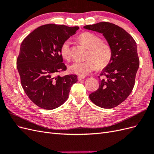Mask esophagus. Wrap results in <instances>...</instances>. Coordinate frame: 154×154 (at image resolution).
<instances>
[{"label": "esophagus", "mask_w": 154, "mask_h": 154, "mask_svg": "<svg viewBox=\"0 0 154 154\" xmlns=\"http://www.w3.org/2000/svg\"><path fill=\"white\" fill-rule=\"evenodd\" d=\"M85 78V76H78V80H79V81H80V80H83V79Z\"/></svg>", "instance_id": "obj_1"}]
</instances>
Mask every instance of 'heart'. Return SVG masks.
<instances>
[{"label": "heart", "mask_w": 154, "mask_h": 154, "mask_svg": "<svg viewBox=\"0 0 154 154\" xmlns=\"http://www.w3.org/2000/svg\"><path fill=\"white\" fill-rule=\"evenodd\" d=\"M78 39L88 51L87 54L88 60L85 61H77L69 66V71L73 74L84 76L92 72L97 67L103 69L108 66L112 57L110 45L102 42L101 38L90 32H84L79 35ZM62 57L66 60L71 58V42L67 40L60 48Z\"/></svg>", "instance_id": "obj_1"}]
</instances>
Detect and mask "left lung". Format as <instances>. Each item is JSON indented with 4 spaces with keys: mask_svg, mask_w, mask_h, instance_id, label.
Listing matches in <instances>:
<instances>
[{
    "mask_svg": "<svg viewBox=\"0 0 154 154\" xmlns=\"http://www.w3.org/2000/svg\"><path fill=\"white\" fill-rule=\"evenodd\" d=\"M83 27L103 34L112 51L110 62L98 76V89L91 93L89 98L101 108H114L127 98L134 87L139 66L136 42L125 29L110 22Z\"/></svg>",
    "mask_w": 154,
    "mask_h": 154,
    "instance_id": "8db88e82",
    "label": "left lung"
}]
</instances>
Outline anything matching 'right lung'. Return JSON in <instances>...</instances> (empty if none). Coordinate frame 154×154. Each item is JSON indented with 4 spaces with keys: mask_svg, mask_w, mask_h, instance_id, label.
Masks as SVG:
<instances>
[{
    "mask_svg": "<svg viewBox=\"0 0 154 154\" xmlns=\"http://www.w3.org/2000/svg\"><path fill=\"white\" fill-rule=\"evenodd\" d=\"M78 29V26L45 24L22 41L17 59L21 85L29 98L40 108L51 110L62 105L78 82L75 74L60 76L58 74L67 69L60 53L61 46Z\"/></svg>",
    "mask_w": 154,
    "mask_h": 154,
    "instance_id": "right-lung-1",
    "label": "right lung"
}]
</instances>
